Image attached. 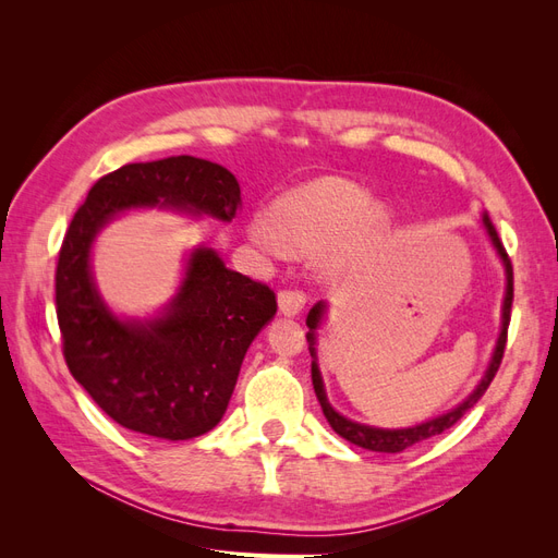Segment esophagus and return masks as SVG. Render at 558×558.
<instances>
[{
    "label": "esophagus",
    "mask_w": 558,
    "mask_h": 558,
    "mask_svg": "<svg viewBox=\"0 0 558 558\" xmlns=\"http://www.w3.org/2000/svg\"><path fill=\"white\" fill-rule=\"evenodd\" d=\"M307 295L302 291H281L279 293V312L283 316H298L305 307Z\"/></svg>",
    "instance_id": "obj_1"
}]
</instances>
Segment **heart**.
Here are the masks:
<instances>
[{
	"label": "heart",
	"mask_w": 558,
	"mask_h": 558,
	"mask_svg": "<svg viewBox=\"0 0 558 558\" xmlns=\"http://www.w3.org/2000/svg\"><path fill=\"white\" fill-rule=\"evenodd\" d=\"M388 223L386 209L369 202L363 185L344 177H318L279 195L267 209V226H253L251 238L295 256L324 246L330 272H347L379 248Z\"/></svg>",
	"instance_id": "b5f03b06"
}]
</instances>
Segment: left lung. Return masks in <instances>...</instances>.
Returning a JSON list of instances; mask_svg holds the SVG:
<instances>
[{
  "instance_id": "8db88e82",
  "label": "left lung",
  "mask_w": 558,
  "mask_h": 558,
  "mask_svg": "<svg viewBox=\"0 0 558 558\" xmlns=\"http://www.w3.org/2000/svg\"><path fill=\"white\" fill-rule=\"evenodd\" d=\"M482 226L488 234V240H492L496 253L502 260V267H505V298H502V310H500V335H498V342H496V349H494V356L492 361H488V367L484 377L480 379V384L475 386V391H472L463 402L456 404L453 410L435 416V418H428L424 421V424H416V426H410V428H375V426H365V424H359V421H351L347 416H342L340 412H335L332 404L328 402V396H326V388H324V379H320V373H318V363H316V330L318 326L324 324V316H326V310L328 305L324 300L316 302V305L310 310L307 314V342H310V353H312V384H314V393L320 402V410H324L328 424L332 426V430L344 437V440H349L351 445H359L363 449H369V451H384V453H398V451H404L408 447L416 445V442H424L428 440V437H435L445 433L447 428H451L456 421H459L470 408H475L477 400L484 396V391L488 388V384L494 381L498 367H500V361H502V353H505V342H508V326H510V310H512V298H514V279H512V263H510V256L505 253V246L502 242L498 240V232L492 223V218H488V214L484 211L482 214Z\"/></svg>"
}]
</instances>
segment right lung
I'll list each match as a JSON object with an SVG mask.
<instances>
[{
    "label": "right lung",
    "mask_w": 558,
    "mask_h": 558,
    "mask_svg": "<svg viewBox=\"0 0 558 558\" xmlns=\"http://www.w3.org/2000/svg\"><path fill=\"white\" fill-rule=\"evenodd\" d=\"M240 205V183L226 167L172 156L102 177L74 214L56 272L64 361L123 428L160 440L209 433L228 410L253 337L277 314V298L265 283L228 269L214 248L197 246L170 305L154 318H121L97 291L95 238L130 209L228 223Z\"/></svg>",
    "instance_id": "add662e5"
}]
</instances>
